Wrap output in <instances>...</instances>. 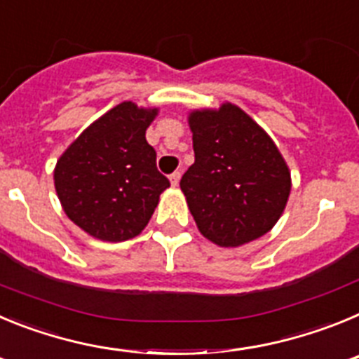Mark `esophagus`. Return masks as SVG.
<instances>
[{"mask_svg":"<svg viewBox=\"0 0 359 359\" xmlns=\"http://www.w3.org/2000/svg\"><path fill=\"white\" fill-rule=\"evenodd\" d=\"M180 177H182V174H180V172H172V174H170V176H169L170 185L177 187V183H180Z\"/></svg>","mask_w":359,"mask_h":359,"instance_id":"obj_1","label":"esophagus"}]
</instances>
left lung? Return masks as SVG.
I'll use <instances>...</instances> for the list:
<instances>
[{
  "label": "left lung",
  "mask_w": 359,
  "mask_h": 359,
  "mask_svg": "<svg viewBox=\"0 0 359 359\" xmlns=\"http://www.w3.org/2000/svg\"><path fill=\"white\" fill-rule=\"evenodd\" d=\"M194 163L180 187L199 231L223 248L255 241L286 208L291 174L268 133L241 107L189 115Z\"/></svg>",
  "instance_id": "8db88e82"
}]
</instances>
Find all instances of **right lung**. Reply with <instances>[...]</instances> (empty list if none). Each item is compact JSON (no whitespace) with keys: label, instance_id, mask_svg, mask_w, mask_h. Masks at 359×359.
I'll use <instances>...</instances> for the list:
<instances>
[{"label":"right lung","instance_id":"right-lung-1","mask_svg":"<svg viewBox=\"0 0 359 359\" xmlns=\"http://www.w3.org/2000/svg\"><path fill=\"white\" fill-rule=\"evenodd\" d=\"M156 115L158 107L118 104L57 160L53 183L62 210L95 239L120 243L138 236L170 187L145 140Z\"/></svg>","mask_w":359,"mask_h":359}]
</instances>
